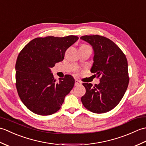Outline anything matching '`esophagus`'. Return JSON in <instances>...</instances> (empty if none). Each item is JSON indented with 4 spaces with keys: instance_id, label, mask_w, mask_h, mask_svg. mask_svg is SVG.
Instances as JSON below:
<instances>
[{
    "instance_id": "1",
    "label": "esophagus",
    "mask_w": 146,
    "mask_h": 146,
    "mask_svg": "<svg viewBox=\"0 0 146 146\" xmlns=\"http://www.w3.org/2000/svg\"><path fill=\"white\" fill-rule=\"evenodd\" d=\"M82 84V82L79 81L78 80H75V85H81Z\"/></svg>"
}]
</instances>
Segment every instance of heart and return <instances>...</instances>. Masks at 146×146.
<instances>
[{"label": "heart", "mask_w": 146, "mask_h": 146, "mask_svg": "<svg viewBox=\"0 0 146 146\" xmlns=\"http://www.w3.org/2000/svg\"><path fill=\"white\" fill-rule=\"evenodd\" d=\"M85 46V45H83V46Z\"/></svg>", "instance_id": "obj_1"}]
</instances>
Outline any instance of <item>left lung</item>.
Returning <instances> with one entry per match:
<instances>
[{
	"label": "left lung",
	"mask_w": 146,
	"mask_h": 146,
	"mask_svg": "<svg viewBox=\"0 0 146 146\" xmlns=\"http://www.w3.org/2000/svg\"><path fill=\"white\" fill-rule=\"evenodd\" d=\"M80 39L89 43L94 50L90 69L100 77V83H83L85 94L81 98L84 107L96 113L112 110L119 104L127 88V60L123 52L110 39L99 35L83 36Z\"/></svg>",
	"instance_id": "1"
}]
</instances>
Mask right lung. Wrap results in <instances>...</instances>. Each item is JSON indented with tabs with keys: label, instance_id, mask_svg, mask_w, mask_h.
<instances>
[{
	"label": "right lung",
	"instance_id": "add662e5",
	"mask_svg": "<svg viewBox=\"0 0 146 146\" xmlns=\"http://www.w3.org/2000/svg\"><path fill=\"white\" fill-rule=\"evenodd\" d=\"M78 39L75 36L35 38L20 52L15 64L16 88L21 101L33 113L56 112L73 88L72 76L66 75L56 82L51 68L63 60L65 51Z\"/></svg>",
	"mask_w": 146,
	"mask_h": 146
}]
</instances>
